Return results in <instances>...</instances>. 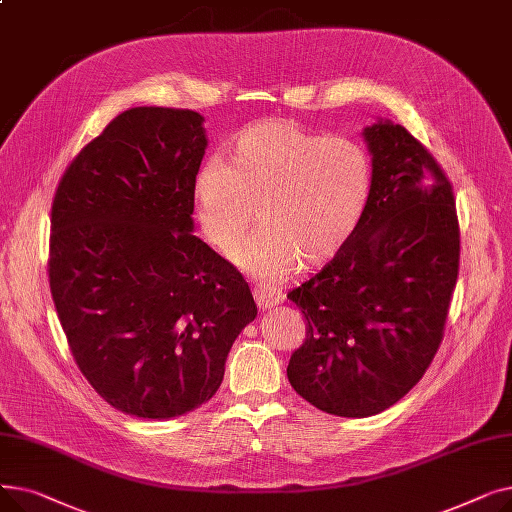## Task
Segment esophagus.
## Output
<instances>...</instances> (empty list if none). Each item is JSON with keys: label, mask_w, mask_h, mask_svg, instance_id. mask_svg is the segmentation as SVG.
<instances>
[{"label": "esophagus", "mask_w": 512, "mask_h": 512, "mask_svg": "<svg viewBox=\"0 0 512 512\" xmlns=\"http://www.w3.org/2000/svg\"><path fill=\"white\" fill-rule=\"evenodd\" d=\"M253 297L259 309H272L274 305H280L284 301L282 290L276 286H267V284H257L253 288Z\"/></svg>", "instance_id": "1"}]
</instances>
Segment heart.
Segmentation results:
<instances>
[{"mask_svg":"<svg viewBox=\"0 0 512 512\" xmlns=\"http://www.w3.org/2000/svg\"><path fill=\"white\" fill-rule=\"evenodd\" d=\"M371 159L346 137H326L284 120L247 126L230 161L207 157L193 182L195 213L215 249L232 251L255 226L263 232L234 253L242 270L276 280L319 270L357 232L371 195Z\"/></svg>","mask_w":512,"mask_h":512,"instance_id":"1","label":"heart"}]
</instances>
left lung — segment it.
Wrapping results in <instances>:
<instances>
[{
    "instance_id": "left-lung-1",
    "label": "left lung",
    "mask_w": 512,
    "mask_h": 512,
    "mask_svg": "<svg viewBox=\"0 0 512 512\" xmlns=\"http://www.w3.org/2000/svg\"><path fill=\"white\" fill-rule=\"evenodd\" d=\"M371 195L344 251L288 292L307 319L288 382L319 411L369 417L392 407L434 361L459 276L452 184L400 124L363 130Z\"/></svg>"
}]
</instances>
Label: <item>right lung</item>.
<instances>
[{
	"label": "right lung",
	"instance_id": "1",
	"mask_svg": "<svg viewBox=\"0 0 512 512\" xmlns=\"http://www.w3.org/2000/svg\"><path fill=\"white\" fill-rule=\"evenodd\" d=\"M203 116L132 107L70 161L51 205L49 288L72 357L110 405L143 419L201 407L257 305L193 234Z\"/></svg>",
	"mask_w": 512,
	"mask_h": 512
}]
</instances>
